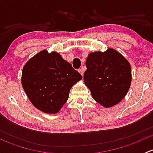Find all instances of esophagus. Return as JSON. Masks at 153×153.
<instances>
[{"label":"esophagus","mask_w":153,"mask_h":153,"mask_svg":"<svg viewBox=\"0 0 153 153\" xmlns=\"http://www.w3.org/2000/svg\"><path fill=\"white\" fill-rule=\"evenodd\" d=\"M78 72H79L80 73H81V75H82V76H83V75H84V69H83V68H81V69H78Z\"/></svg>","instance_id":"34e87169"}]
</instances>
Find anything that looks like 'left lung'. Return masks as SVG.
I'll list each match as a JSON object with an SVG mask.
<instances>
[{
  "label": "left lung",
  "instance_id": "left-lung-1",
  "mask_svg": "<svg viewBox=\"0 0 153 153\" xmlns=\"http://www.w3.org/2000/svg\"><path fill=\"white\" fill-rule=\"evenodd\" d=\"M84 83L95 101L105 107L119 103L131 84V67L126 58L113 49L95 52L86 61Z\"/></svg>",
  "mask_w": 153,
  "mask_h": 153
}]
</instances>
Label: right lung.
Returning a JSON list of instances; mask_svg holds the SVG:
<instances>
[{
    "instance_id": "1",
    "label": "right lung",
    "mask_w": 153,
    "mask_h": 153,
    "mask_svg": "<svg viewBox=\"0 0 153 153\" xmlns=\"http://www.w3.org/2000/svg\"><path fill=\"white\" fill-rule=\"evenodd\" d=\"M81 78L59 54L43 50L24 65L21 84L37 109L54 114L67 102L71 87Z\"/></svg>"
}]
</instances>
